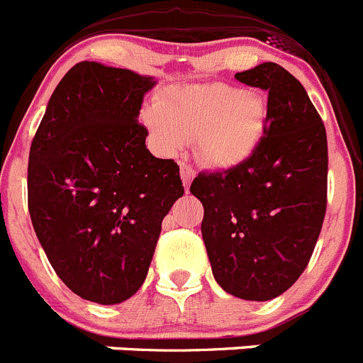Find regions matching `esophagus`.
<instances>
[{
  "label": "esophagus",
  "mask_w": 363,
  "mask_h": 363,
  "mask_svg": "<svg viewBox=\"0 0 363 363\" xmlns=\"http://www.w3.org/2000/svg\"><path fill=\"white\" fill-rule=\"evenodd\" d=\"M194 177H195V169L191 168L189 164H184V162H182V164H181V179H182V184H184L186 191H188V188H189V184H191V181H194Z\"/></svg>",
  "instance_id": "esophagus-1"
}]
</instances>
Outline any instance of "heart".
Returning <instances> with one entry per match:
<instances>
[{
  "instance_id": "obj_1",
  "label": "heart",
  "mask_w": 363,
  "mask_h": 363,
  "mask_svg": "<svg viewBox=\"0 0 363 363\" xmlns=\"http://www.w3.org/2000/svg\"><path fill=\"white\" fill-rule=\"evenodd\" d=\"M153 143L175 153L194 143L199 161L213 169H233L253 157L267 123V103L259 92L224 83L172 88L145 113Z\"/></svg>"
}]
</instances>
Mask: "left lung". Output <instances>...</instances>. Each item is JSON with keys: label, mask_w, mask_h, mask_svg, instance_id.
<instances>
[{"label": "left lung", "mask_w": 363, "mask_h": 363, "mask_svg": "<svg viewBox=\"0 0 363 363\" xmlns=\"http://www.w3.org/2000/svg\"><path fill=\"white\" fill-rule=\"evenodd\" d=\"M267 92L260 146L242 166L199 174L201 231L218 286L244 300L277 298L308 267L328 206V135L306 88L277 63L235 74Z\"/></svg>", "instance_id": "8db88e82"}]
</instances>
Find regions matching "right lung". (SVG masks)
<instances>
[{"label":"right lung","instance_id":"1","mask_svg":"<svg viewBox=\"0 0 363 363\" xmlns=\"http://www.w3.org/2000/svg\"><path fill=\"white\" fill-rule=\"evenodd\" d=\"M155 79L81 61L55 86L28 155L32 226L68 289L112 306L143 286L162 218L182 197L174 159L139 125Z\"/></svg>","mask_w":363,"mask_h":363}]
</instances>
